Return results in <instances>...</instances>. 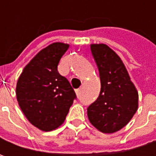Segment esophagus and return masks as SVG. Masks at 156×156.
Segmentation results:
<instances>
[{
	"instance_id": "34e87169",
	"label": "esophagus",
	"mask_w": 156,
	"mask_h": 156,
	"mask_svg": "<svg viewBox=\"0 0 156 156\" xmlns=\"http://www.w3.org/2000/svg\"><path fill=\"white\" fill-rule=\"evenodd\" d=\"M75 93H76V94H77V96H78V97H81V88H79V89H76V90H75Z\"/></svg>"
}]
</instances>
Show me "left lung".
Wrapping results in <instances>:
<instances>
[{
  "label": "left lung",
  "mask_w": 156,
  "mask_h": 156,
  "mask_svg": "<svg viewBox=\"0 0 156 156\" xmlns=\"http://www.w3.org/2000/svg\"><path fill=\"white\" fill-rule=\"evenodd\" d=\"M90 48L99 70L101 92L87 108V117L101 132L115 133L137 111L138 92L115 52L106 44H91Z\"/></svg>",
  "instance_id": "1"
}]
</instances>
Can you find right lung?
I'll use <instances>...</instances> for the list:
<instances>
[{
    "label": "right lung",
    "mask_w": 156,
    "mask_h": 156,
    "mask_svg": "<svg viewBox=\"0 0 156 156\" xmlns=\"http://www.w3.org/2000/svg\"><path fill=\"white\" fill-rule=\"evenodd\" d=\"M69 47L55 42L41 50L24 68L17 81L16 97L21 111L42 131L60 127L76 99L69 81L57 69Z\"/></svg>",
    "instance_id": "add662e5"
}]
</instances>
